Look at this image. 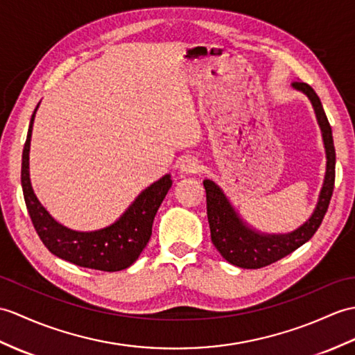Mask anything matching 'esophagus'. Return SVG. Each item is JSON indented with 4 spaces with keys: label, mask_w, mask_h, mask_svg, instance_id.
<instances>
[{
    "label": "esophagus",
    "mask_w": 355,
    "mask_h": 355,
    "mask_svg": "<svg viewBox=\"0 0 355 355\" xmlns=\"http://www.w3.org/2000/svg\"><path fill=\"white\" fill-rule=\"evenodd\" d=\"M180 169H181V172H184V174H196V172H200L201 164L196 159L187 157V159L181 162Z\"/></svg>",
    "instance_id": "obj_1"
}]
</instances>
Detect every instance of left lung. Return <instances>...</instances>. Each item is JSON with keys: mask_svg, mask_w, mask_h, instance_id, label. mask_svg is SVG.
Wrapping results in <instances>:
<instances>
[{"mask_svg": "<svg viewBox=\"0 0 355 355\" xmlns=\"http://www.w3.org/2000/svg\"><path fill=\"white\" fill-rule=\"evenodd\" d=\"M293 87L302 90L315 107L319 127L322 130V137L327 151V174L320 191L319 202L311 218L291 234L282 236H263L252 232L239 219L236 211L230 205L225 195L210 180H204L205 196H207V218L210 225L211 242L220 252L222 257L234 266L245 269H259L272 265L286 257L287 254L298 250L318 232L322 224L325 213L331 200L334 178H336V150L333 142L331 125H329L322 103L315 90L302 81H293Z\"/></svg>", "mask_w": 355, "mask_h": 355, "instance_id": "left-lung-1", "label": "left lung"}]
</instances>
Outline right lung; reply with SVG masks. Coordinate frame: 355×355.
I'll list each match as a JSON object with an SVG mask.
<instances>
[{
  "label": "right lung",
  "mask_w": 355,
  "mask_h": 355,
  "mask_svg": "<svg viewBox=\"0 0 355 355\" xmlns=\"http://www.w3.org/2000/svg\"><path fill=\"white\" fill-rule=\"evenodd\" d=\"M36 110L33 112L22 151L21 183L28 215L40 241L51 254L81 268L114 272L131 266L150 241L155 213L172 186L171 177L164 175L145 189L119 220L110 227L90 233L66 228L48 215L31 189L28 151Z\"/></svg>",
  "instance_id": "1"
}]
</instances>
